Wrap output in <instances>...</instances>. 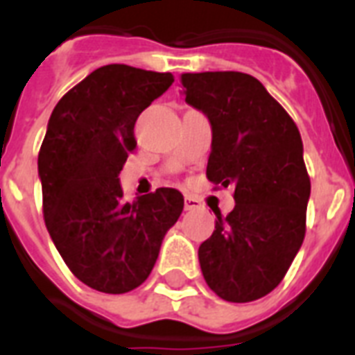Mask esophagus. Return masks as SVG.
Wrapping results in <instances>:
<instances>
[{
	"instance_id": "obj_1",
	"label": "esophagus",
	"mask_w": 355,
	"mask_h": 355,
	"mask_svg": "<svg viewBox=\"0 0 355 355\" xmlns=\"http://www.w3.org/2000/svg\"><path fill=\"white\" fill-rule=\"evenodd\" d=\"M197 208H200V202L195 197H186V200H184V210L186 211H193L197 210Z\"/></svg>"
}]
</instances>
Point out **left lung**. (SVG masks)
<instances>
[{"instance_id":"1","label":"left lung","mask_w":355,"mask_h":355,"mask_svg":"<svg viewBox=\"0 0 355 355\" xmlns=\"http://www.w3.org/2000/svg\"><path fill=\"white\" fill-rule=\"evenodd\" d=\"M186 103L211 123L206 177L234 188L236 206L216 214L199 247L206 284L227 302H252L286 276L306 236L309 182L302 138L291 116L252 75H180Z\"/></svg>"}]
</instances>
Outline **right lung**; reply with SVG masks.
I'll return each instance as SVG.
<instances>
[{
  "label": "right lung",
  "instance_id": "right-lung-1",
  "mask_svg": "<svg viewBox=\"0 0 355 355\" xmlns=\"http://www.w3.org/2000/svg\"><path fill=\"white\" fill-rule=\"evenodd\" d=\"M173 80L167 71L108 64L64 94L49 118L38 153L44 221L69 270L96 291L141 286L182 214L178 189L125 202L118 178L136 149L134 123Z\"/></svg>",
  "mask_w": 355,
  "mask_h": 355
}]
</instances>
